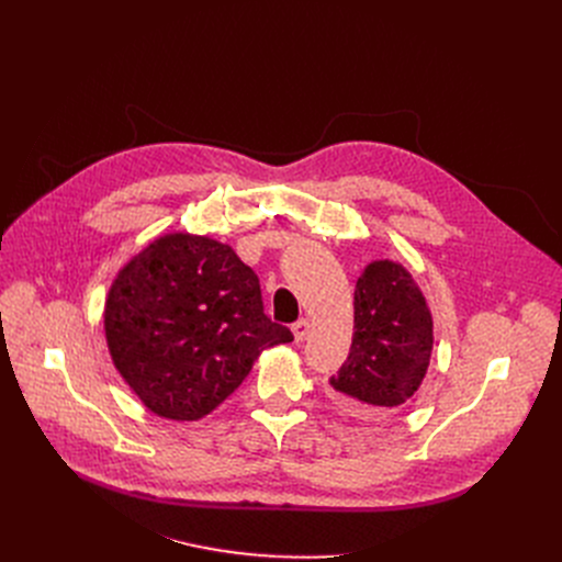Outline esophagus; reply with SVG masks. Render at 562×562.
<instances>
[{
    "label": "esophagus",
    "instance_id": "34e87169",
    "mask_svg": "<svg viewBox=\"0 0 562 562\" xmlns=\"http://www.w3.org/2000/svg\"><path fill=\"white\" fill-rule=\"evenodd\" d=\"M291 330H293V337H296V341H305L310 330H312V323L307 318H301V321L293 323Z\"/></svg>",
    "mask_w": 562,
    "mask_h": 562
}]
</instances>
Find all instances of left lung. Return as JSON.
<instances>
[{
	"label": "left lung",
	"instance_id": "left-lung-1",
	"mask_svg": "<svg viewBox=\"0 0 562 562\" xmlns=\"http://www.w3.org/2000/svg\"><path fill=\"white\" fill-rule=\"evenodd\" d=\"M352 305L356 333L330 385L356 415L380 417L419 390L430 364L432 316L417 282L390 259L367 266Z\"/></svg>",
	"mask_w": 562,
	"mask_h": 562
}]
</instances>
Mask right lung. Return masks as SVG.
I'll return each instance as SVG.
<instances>
[{
    "label": "right lung",
    "mask_w": 562,
    "mask_h": 562,
    "mask_svg": "<svg viewBox=\"0 0 562 562\" xmlns=\"http://www.w3.org/2000/svg\"><path fill=\"white\" fill-rule=\"evenodd\" d=\"M111 360L147 409L195 422L218 407L263 348L293 341L263 314L257 273L210 236L166 234L111 284Z\"/></svg>",
    "instance_id": "obj_1"
}]
</instances>
